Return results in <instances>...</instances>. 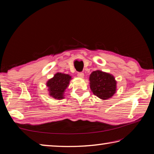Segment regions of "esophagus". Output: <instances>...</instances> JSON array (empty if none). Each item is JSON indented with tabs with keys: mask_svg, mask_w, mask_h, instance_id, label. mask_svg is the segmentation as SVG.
<instances>
[{
	"mask_svg": "<svg viewBox=\"0 0 154 154\" xmlns=\"http://www.w3.org/2000/svg\"><path fill=\"white\" fill-rule=\"evenodd\" d=\"M77 76L79 78H83V77H84V73L83 72H78Z\"/></svg>",
	"mask_w": 154,
	"mask_h": 154,
	"instance_id": "34e87169",
	"label": "esophagus"
}]
</instances>
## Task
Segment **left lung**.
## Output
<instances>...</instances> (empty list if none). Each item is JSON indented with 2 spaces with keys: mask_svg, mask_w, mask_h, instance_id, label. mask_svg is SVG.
<instances>
[{
  "mask_svg": "<svg viewBox=\"0 0 154 154\" xmlns=\"http://www.w3.org/2000/svg\"><path fill=\"white\" fill-rule=\"evenodd\" d=\"M89 80L92 92L102 100L111 98L116 92L117 82L113 75L97 70L90 74Z\"/></svg>",
  "mask_w": 154,
  "mask_h": 154,
  "instance_id": "8db88e82",
  "label": "left lung"
}]
</instances>
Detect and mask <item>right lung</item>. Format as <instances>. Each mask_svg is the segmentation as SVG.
Masks as SVG:
<instances>
[{
	"label": "right lung",
	"instance_id": "add662e5",
	"mask_svg": "<svg viewBox=\"0 0 154 154\" xmlns=\"http://www.w3.org/2000/svg\"><path fill=\"white\" fill-rule=\"evenodd\" d=\"M71 79L72 78L70 75L57 72L46 83L49 95L56 100L63 99L65 90L69 87Z\"/></svg>",
	"mask_w": 154,
	"mask_h": 154
}]
</instances>
